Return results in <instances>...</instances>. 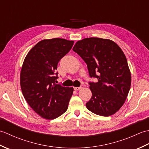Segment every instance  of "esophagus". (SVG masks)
I'll return each instance as SVG.
<instances>
[{
  "instance_id": "obj_1",
  "label": "esophagus",
  "mask_w": 149,
  "mask_h": 149,
  "mask_svg": "<svg viewBox=\"0 0 149 149\" xmlns=\"http://www.w3.org/2000/svg\"><path fill=\"white\" fill-rule=\"evenodd\" d=\"M74 90L75 91H78V90H79L81 89V87H74Z\"/></svg>"
}]
</instances>
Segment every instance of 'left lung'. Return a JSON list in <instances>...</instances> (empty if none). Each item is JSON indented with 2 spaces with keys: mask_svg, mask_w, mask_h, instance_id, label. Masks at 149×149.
I'll use <instances>...</instances> for the list:
<instances>
[{
  "mask_svg": "<svg viewBox=\"0 0 149 149\" xmlns=\"http://www.w3.org/2000/svg\"><path fill=\"white\" fill-rule=\"evenodd\" d=\"M73 50L87 64L90 76L98 79L89 83L92 96L86 104L87 109L103 116L114 115L124 104L131 84L122 50L111 40L87 38L77 42Z\"/></svg>",
  "mask_w": 149,
  "mask_h": 149,
  "instance_id": "1",
  "label": "left lung"
}]
</instances>
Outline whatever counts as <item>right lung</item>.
I'll return each mask as SVG.
<instances>
[{"instance_id":"1","label":"right lung","mask_w":149,"mask_h":149,"mask_svg":"<svg viewBox=\"0 0 149 149\" xmlns=\"http://www.w3.org/2000/svg\"><path fill=\"white\" fill-rule=\"evenodd\" d=\"M74 43L62 38L43 40L29 50L22 65V93L31 108L45 119H55L68 109L74 88L56 84L55 71Z\"/></svg>"}]
</instances>
